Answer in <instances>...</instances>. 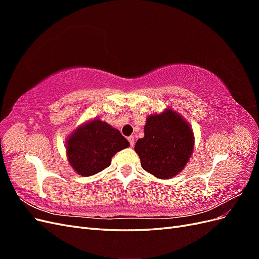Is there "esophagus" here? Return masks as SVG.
<instances>
[{
	"label": "esophagus",
	"instance_id": "obj_1",
	"mask_svg": "<svg viewBox=\"0 0 259 259\" xmlns=\"http://www.w3.org/2000/svg\"><path fill=\"white\" fill-rule=\"evenodd\" d=\"M127 139H128L131 147H134V145H135V138H134V136H130Z\"/></svg>",
	"mask_w": 259,
	"mask_h": 259
}]
</instances>
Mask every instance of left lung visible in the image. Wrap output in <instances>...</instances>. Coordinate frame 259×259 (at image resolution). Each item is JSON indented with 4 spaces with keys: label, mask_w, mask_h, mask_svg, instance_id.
I'll list each match as a JSON object with an SVG mask.
<instances>
[{
    "label": "left lung",
    "mask_w": 259,
    "mask_h": 259,
    "mask_svg": "<svg viewBox=\"0 0 259 259\" xmlns=\"http://www.w3.org/2000/svg\"><path fill=\"white\" fill-rule=\"evenodd\" d=\"M192 150L193 134L189 124L169 109L148 117L145 137L135 145L143 168L162 179L177 175L189 161Z\"/></svg>",
    "instance_id": "8db88e82"
}]
</instances>
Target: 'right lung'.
<instances>
[{
  "label": "right lung",
  "instance_id": "add662e5",
  "mask_svg": "<svg viewBox=\"0 0 259 259\" xmlns=\"http://www.w3.org/2000/svg\"><path fill=\"white\" fill-rule=\"evenodd\" d=\"M128 146L119 131L106 122L93 120L69 137L68 160L77 174L92 176L107 168L112 156Z\"/></svg>",
  "mask_w": 259,
  "mask_h": 259
}]
</instances>
